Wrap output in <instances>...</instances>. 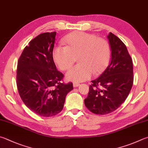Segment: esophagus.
Masks as SVG:
<instances>
[{
	"mask_svg": "<svg viewBox=\"0 0 148 148\" xmlns=\"http://www.w3.org/2000/svg\"><path fill=\"white\" fill-rule=\"evenodd\" d=\"M73 86H74V87H79V83H73Z\"/></svg>",
	"mask_w": 148,
	"mask_h": 148,
	"instance_id": "obj_1",
	"label": "esophagus"
}]
</instances>
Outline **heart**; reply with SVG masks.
Listing matches in <instances>:
<instances>
[{
  "mask_svg": "<svg viewBox=\"0 0 148 148\" xmlns=\"http://www.w3.org/2000/svg\"><path fill=\"white\" fill-rule=\"evenodd\" d=\"M65 47L57 46L53 50V60L61 70L67 71L73 65L76 58L79 64L68 71L66 79L74 83L86 81L92 73L100 74L108 65L111 48L106 40L93 34L74 32L64 38Z\"/></svg>",
  "mask_w": 148,
  "mask_h": 148,
  "instance_id": "1",
  "label": "heart"
}]
</instances>
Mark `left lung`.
<instances>
[{
    "instance_id": "1",
    "label": "left lung",
    "mask_w": 148,
    "mask_h": 148,
    "mask_svg": "<svg viewBox=\"0 0 148 148\" xmlns=\"http://www.w3.org/2000/svg\"><path fill=\"white\" fill-rule=\"evenodd\" d=\"M107 38L111 50L109 65L97 79L91 81L84 103L96 114L113 112L123 103L133 83V61L125 44L111 32Z\"/></svg>"
}]
</instances>
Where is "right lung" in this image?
<instances>
[{
  "label": "right lung",
  "instance_id": "add662e5",
  "mask_svg": "<svg viewBox=\"0 0 148 148\" xmlns=\"http://www.w3.org/2000/svg\"><path fill=\"white\" fill-rule=\"evenodd\" d=\"M56 32L39 34L29 42L18 59L17 85L25 106L41 116H52L63 108L72 83H62L52 52Z\"/></svg>",
  "mask_w": 148,
  "mask_h": 148
}]
</instances>
